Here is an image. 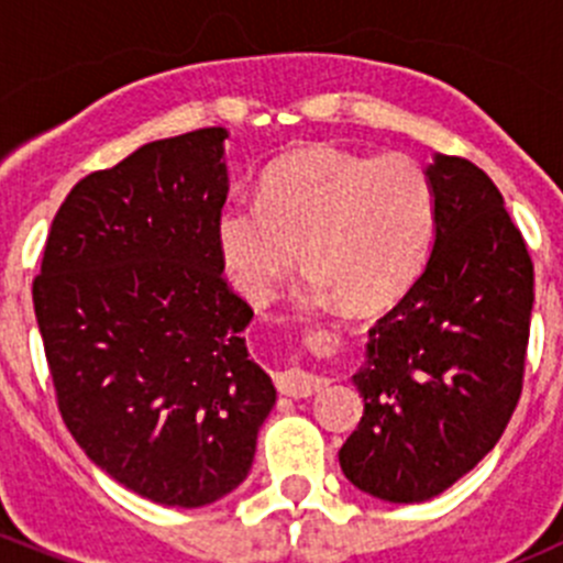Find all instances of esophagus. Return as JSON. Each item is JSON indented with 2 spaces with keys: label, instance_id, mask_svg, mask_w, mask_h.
I'll return each mask as SVG.
<instances>
[{
  "label": "esophagus",
  "instance_id": "1",
  "mask_svg": "<svg viewBox=\"0 0 563 563\" xmlns=\"http://www.w3.org/2000/svg\"><path fill=\"white\" fill-rule=\"evenodd\" d=\"M275 384L288 397H310L327 387V378L302 371V367H288V371L277 373Z\"/></svg>",
  "mask_w": 563,
  "mask_h": 563
}]
</instances>
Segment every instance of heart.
<instances>
[{"label": "heart", "mask_w": 563, "mask_h": 563, "mask_svg": "<svg viewBox=\"0 0 563 563\" xmlns=\"http://www.w3.org/2000/svg\"><path fill=\"white\" fill-rule=\"evenodd\" d=\"M435 220L430 176L411 157L310 144L266 168L258 198L225 203L218 242L250 299H264L302 247L316 288L332 291L349 313H376L424 269Z\"/></svg>", "instance_id": "obj_1"}]
</instances>
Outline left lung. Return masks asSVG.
Listing matches in <instances>:
<instances>
[{"label":"left lung","instance_id":"8db88e82","mask_svg":"<svg viewBox=\"0 0 563 563\" xmlns=\"http://www.w3.org/2000/svg\"><path fill=\"white\" fill-rule=\"evenodd\" d=\"M435 242L406 297L378 318L360 428L340 446L351 485L391 504L452 487L501 439L523 391L533 264L493 179L435 155Z\"/></svg>","mask_w":563,"mask_h":563}]
</instances>
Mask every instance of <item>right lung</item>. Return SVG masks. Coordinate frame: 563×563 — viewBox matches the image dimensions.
<instances>
[{
	"label": "right lung",
	"mask_w": 563,
	"mask_h": 563,
	"mask_svg": "<svg viewBox=\"0 0 563 563\" xmlns=\"http://www.w3.org/2000/svg\"><path fill=\"white\" fill-rule=\"evenodd\" d=\"M225 139L192 130L84 176L32 283L67 430L111 479L163 507L240 487L277 397L242 338L253 308L223 277Z\"/></svg>",
	"instance_id": "right-lung-1"
}]
</instances>
